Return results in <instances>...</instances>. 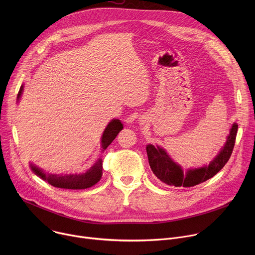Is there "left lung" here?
Returning <instances> with one entry per match:
<instances>
[{
  "label": "left lung",
  "mask_w": 255,
  "mask_h": 255,
  "mask_svg": "<svg viewBox=\"0 0 255 255\" xmlns=\"http://www.w3.org/2000/svg\"><path fill=\"white\" fill-rule=\"evenodd\" d=\"M237 130L238 125L234 123L225 146L208 166L190 169L185 174L181 167L172 161L164 149L154 147L153 145L149 144L146 146V151L150 168L157 178L168 186L191 188L202 184L219 172L229 160L235 145Z\"/></svg>",
  "instance_id": "obj_1"
}]
</instances>
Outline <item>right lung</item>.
Here are the masks:
<instances>
[{
  "mask_svg": "<svg viewBox=\"0 0 255 255\" xmlns=\"http://www.w3.org/2000/svg\"><path fill=\"white\" fill-rule=\"evenodd\" d=\"M23 87L20 88L18 93V100L22 94ZM123 129V125L120 120H112L108 124L107 128L104 131L102 136V147L106 149L112 141L116 138L119 132ZM32 170L40 176L44 181L49 185L60 188V189H69V190H82L93 187L97 184L102 177L103 173V160L99 159L94 166H92L88 171L83 174H65V175H56V174H48L43 173L39 168L36 166H31Z\"/></svg>",
  "mask_w": 255,
  "mask_h": 255,
  "instance_id": "obj_1",
  "label": "right lung"
}]
</instances>
